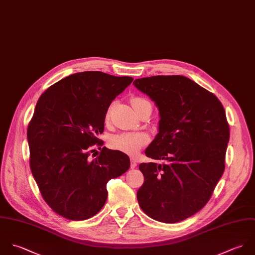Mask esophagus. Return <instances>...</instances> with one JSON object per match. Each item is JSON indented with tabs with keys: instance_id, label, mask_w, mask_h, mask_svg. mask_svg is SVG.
<instances>
[{
	"instance_id": "esophagus-1",
	"label": "esophagus",
	"mask_w": 255,
	"mask_h": 255,
	"mask_svg": "<svg viewBox=\"0 0 255 255\" xmlns=\"http://www.w3.org/2000/svg\"><path fill=\"white\" fill-rule=\"evenodd\" d=\"M131 168H135L137 166V160L135 157H131V164H130Z\"/></svg>"
}]
</instances>
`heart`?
I'll return each instance as SVG.
<instances>
[{
	"mask_svg": "<svg viewBox=\"0 0 255 255\" xmlns=\"http://www.w3.org/2000/svg\"><path fill=\"white\" fill-rule=\"evenodd\" d=\"M147 102L148 101L146 99L137 97L132 100V104L134 108H137ZM110 142L114 149L123 153L135 154L149 142V136L145 133L139 132H123L113 135Z\"/></svg>",
	"mask_w": 255,
	"mask_h": 255,
	"instance_id": "obj_1",
	"label": "heart"
}]
</instances>
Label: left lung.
I'll return each instance as SVG.
<instances>
[{"mask_svg":"<svg viewBox=\"0 0 255 255\" xmlns=\"http://www.w3.org/2000/svg\"><path fill=\"white\" fill-rule=\"evenodd\" d=\"M133 85L158 107L159 132L146 154L164 160L139 165L145 181L138 202L153 220L183 221L210 200L225 170L226 111L214 94L183 76L142 78Z\"/></svg>","mask_w":255,"mask_h":255,"instance_id":"1","label":"left lung"}]
</instances>
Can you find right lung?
<instances>
[{"mask_svg":"<svg viewBox=\"0 0 255 255\" xmlns=\"http://www.w3.org/2000/svg\"><path fill=\"white\" fill-rule=\"evenodd\" d=\"M100 71L68 76L49 87L36 103L27 127L29 165L39 191L52 210L72 221L98 214L107 199V182L130 167L129 156L92 147L112 101L131 83Z\"/></svg>","mask_w":255,"mask_h":255,"instance_id":"right-lung-1","label":"right lung"}]
</instances>
